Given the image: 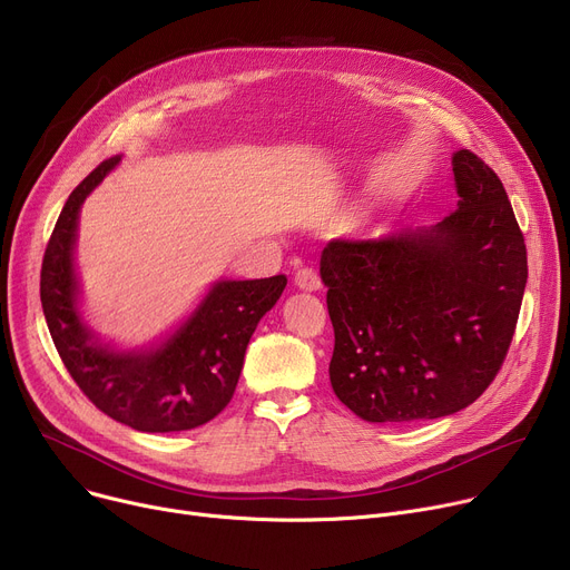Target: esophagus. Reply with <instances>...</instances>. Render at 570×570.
Returning <instances> with one entry per match:
<instances>
[{"mask_svg":"<svg viewBox=\"0 0 570 570\" xmlns=\"http://www.w3.org/2000/svg\"><path fill=\"white\" fill-rule=\"evenodd\" d=\"M295 286L302 291H318L321 288V277L314 268H299L295 273Z\"/></svg>","mask_w":570,"mask_h":570,"instance_id":"esophagus-1","label":"esophagus"}]
</instances>
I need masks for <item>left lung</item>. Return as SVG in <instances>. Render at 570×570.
<instances>
[{
  "label": "left lung",
  "instance_id": "obj_1",
  "mask_svg": "<svg viewBox=\"0 0 570 570\" xmlns=\"http://www.w3.org/2000/svg\"><path fill=\"white\" fill-rule=\"evenodd\" d=\"M459 208L431 229L330 240V383L375 424L438 420L495 381L515 332L527 247L507 189L472 150L451 160Z\"/></svg>",
  "mask_w": 570,
  "mask_h": 570
}]
</instances>
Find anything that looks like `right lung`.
I'll return each instance as SVG.
<instances>
[{
  "instance_id": "right-lung-1",
  "label": "right lung",
  "mask_w": 570,
  "mask_h": 570,
  "mask_svg": "<svg viewBox=\"0 0 570 570\" xmlns=\"http://www.w3.org/2000/svg\"><path fill=\"white\" fill-rule=\"evenodd\" d=\"M119 160L100 163L75 187L55 224L41 268L48 330L72 381L111 420L141 433L197 429L232 401L249 338L286 288V275L217 282L195 314L150 351L98 344L78 312L72 247L80 206Z\"/></svg>"
}]
</instances>
